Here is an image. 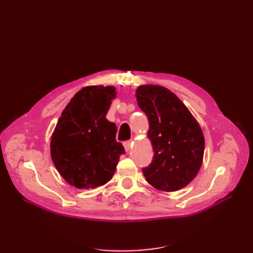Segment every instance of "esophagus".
I'll return each instance as SVG.
<instances>
[{
    "label": "esophagus",
    "mask_w": 253,
    "mask_h": 253,
    "mask_svg": "<svg viewBox=\"0 0 253 253\" xmlns=\"http://www.w3.org/2000/svg\"><path fill=\"white\" fill-rule=\"evenodd\" d=\"M131 145H132V141L131 140H127V141L124 142V147H125L126 152H128L129 150H131Z\"/></svg>",
    "instance_id": "34e87169"
}]
</instances>
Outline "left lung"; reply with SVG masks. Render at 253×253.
<instances>
[{"label":"left lung","instance_id":"8db88e82","mask_svg":"<svg viewBox=\"0 0 253 253\" xmlns=\"http://www.w3.org/2000/svg\"><path fill=\"white\" fill-rule=\"evenodd\" d=\"M136 98L149 119L148 136L154 151L151 165L142 169L144 177L158 190H180L202 167V128L179 98L164 86L141 85L136 89Z\"/></svg>","mask_w":253,"mask_h":253}]
</instances>
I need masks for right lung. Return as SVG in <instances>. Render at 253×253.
<instances>
[{
    "instance_id": "add662e5",
    "label": "right lung",
    "mask_w": 253,
    "mask_h": 253,
    "mask_svg": "<svg viewBox=\"0 0 253 253\" xmlns=\"http://www.w3.org/2000/svg\"><path fill=\"white\" fill-rule=\"evenodd\" d=\"M113 86L83 87L63 110L51 135L50 155L61 176L77 189L105 185L115 173L124 145L117 126L106 119Z\"/></svg>"
}]
</instances>
